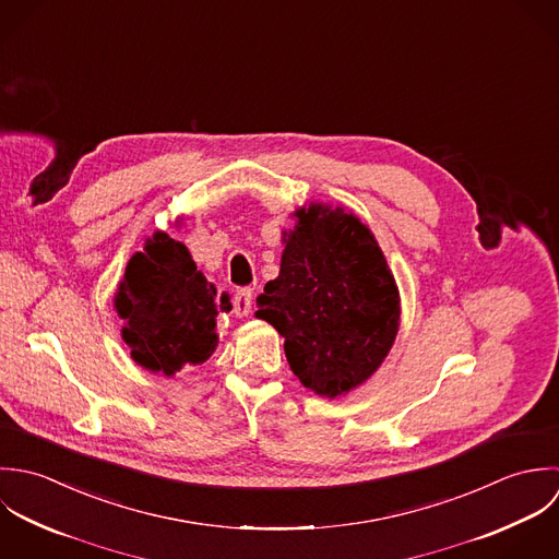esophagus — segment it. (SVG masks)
Segmentation results:
<instances>
[{
    "instance_id": "1",
    "label": "esophagus",
    "mask_w": 559,
    "mask_h": 559,
    "mask_svg": "<svg viewBox=\"0 0 559 559\" xmlns=\"http://www.w3.org/2000/svg\"><path fill=\"white\" fill-rule=\"evenodd\" d=\"M252 309V292L250 289H239L233 298V313L237 318H246Z\"/></svg>"
}]
</instances>
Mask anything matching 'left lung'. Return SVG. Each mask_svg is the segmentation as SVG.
<instances>
[{
  "label": "left lung",
  "instance_id": "obj_1",
  "mask_svg": "<svg viewBox=\"0 0 559 559\" xmlns=\"http://www.w3.org/2000/svg\"><path fill=\"white\" fill-rule=\"evenodd\" d=\"M283 230L281 272L257 298V318L285 336L298 380L335 400L367 382L400 331V289L378 239L358 216L309 203Z\"/></svg>",
  "mask_w": 559,
  "mask_h": 559
}]
</instances>
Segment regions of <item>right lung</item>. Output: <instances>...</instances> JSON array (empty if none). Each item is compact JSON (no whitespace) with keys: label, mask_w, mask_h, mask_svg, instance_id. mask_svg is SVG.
I'll list each match as a JSON object with an SVG mask.
<instances>
[{"label":"right lung","mask_w":559,"mask_h":559,"mask_svg":"<svg viewBox=\"0 0 559 559\" xmlns=\"http://www.w3.org/2000/svg\"><path fill=\"white\" fill-rule=\"evenodd\" d=\"M114 309L131 358L153 373L175 376L216 352L218 316L230 311V298L216 294L186 243L155 230L129 259Z\"/></svg>","instance_id":"add662e5"}]
</instances>
